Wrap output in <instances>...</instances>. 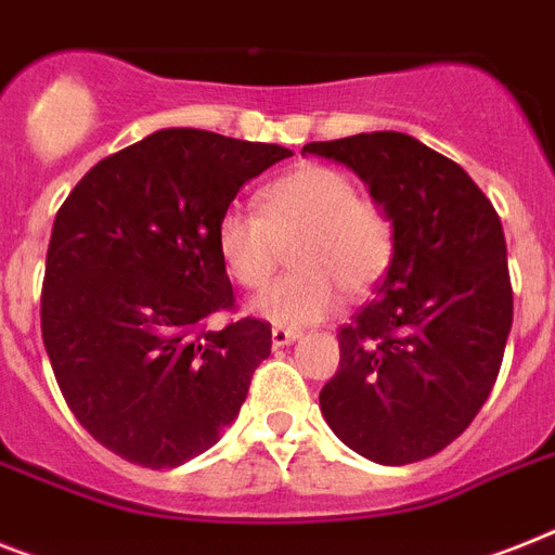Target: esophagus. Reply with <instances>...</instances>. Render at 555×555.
Returning <instances> with one entry per match:
<instances>
[{
	"mask_svg": "<svg viewBox=\"0 0 555 555\" xmlns=\"http://www.w3.org/2000/svg\"><path fill=\"white\" fill-rule=\"evenodd\" d=\"M299 336L301 333L291 331V327H273V331H270V341H273V348H285V345L296 341Z\"/></svg>",
	"mask_w": 555,
	"mask_h": 555,
	"instance_id": "34e87169",
	"label": "esophagus"
}]
</instances>
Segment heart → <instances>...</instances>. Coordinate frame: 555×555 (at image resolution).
Here are the masks:
<instances>
[{
  "mask_svg": "<svg viewBox=\"0 0 555 555\" xmlns=\"http://www.w3.org/2000/svg\"><path fill=\"white\" fill-rule=\"evenodd\" d=\"M256 207H228L216 222V250L228 276L259 291L291 245L293 273L254 301V313L276 327H308L331 319L341 291L362 299L393 262V222L385 207L331 165H299L264 184Z\"/></svg>",
  "mask_w": 555,
  "mask_h": 555,
  "instance_id": "1",
  "label": "heart"
}]
</instances>
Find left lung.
Masks as SVG:
<instances>
[{
	"mask_svg": "<svg viewBox=\"0 0 555 555\" xmlns=\"http://www.w3.org/2000/svg\"><path fill=\"white\" fill-rule=\"evenodd\" d=\"M348 165L393 222V262L339 331L322 416L359 456L410 465L467 430L488 402L513 324L499 214L456 162L396 130L310 142Z\"/></svg>",
	"mask_w": 555,
	"mask_h": 555,
	"instance_id": "left-lung-1",
	"label": "left lung"
}]
</instances>
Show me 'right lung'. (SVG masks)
Segmentation results:
<instances>
[{"instance_id": "obj_1", "label": "right lung", "mask_w": 555, "mask_h": 555, "mask_svg": "<svg viewBox=\"0 0 555 555\" xmlns=\"http://www.w3.org/2000/svg\"><path fill=\"white\" fill-rule=\"evenodd\" d=\"M293 156L210 130H156L82 176L53 222L42 339L59 390L99 444L179 467L214 448L270 356V324L238 319L216 222L242 184Z\"/></svg>"}]
</instances>
